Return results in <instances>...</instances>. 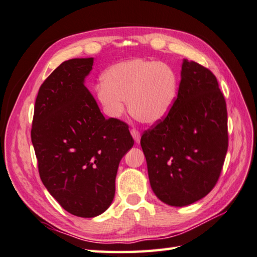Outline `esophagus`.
Returning <instances> with one entry per match:
<instances>
[{
  "label": "esophagus",
  "mask_w": 257,
  "mask_h": 257,
  "mask_svg": "<svg viewBox=\"0 0 257 257\" xmlns=\"http://www.w3.org/2000/svg\"><path fill=\"white\" fill-rule=\"evenodd\" d=\"M130 134H132L133 138L135 139V142H136L137 144L141 142V133L138 132V130L136 129H132V132H130Z\"/></svg>",
  "instance_id": "34e87169"
}]
</instances>
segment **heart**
Segmentation results:
<instances>
[{"label":"heart","instance_id":"obj_1","mask_svg":"<svg viewBox=\"0 0 257 257\" xmlns=\"http://www.w3.org/2000/svg\"><path fill=\"white\" fill-rule=\"evenodd\" d=\"M96 99L104 113L119 118L124 101L138 122L155 124L170 113L175 103L179 80L170 66L153 59L134 58L106 69Z\"/></svg>","mask_w":257,"mask_h":257}]
</instances>
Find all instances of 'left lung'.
Returning a JSON list of instances; mask_svg holds the SVG:
<instances>
[{
  "label": "left lung",
  "mask_w": 257,
  "mask_h": 257,
  "mask_svg": "<svg viewBox=\"0 0 257 257\" xmlns=\"http://www.w3.org/2000/svg\"><path fill=\"white\" fill-rule=\"evenodd\" d=\"M141 145L149 183L162 202L185 207L213 189L228 148L227 108L208 68L183 59L173 108L144 133Z\"/></svg>",
  "instance_id": "obj_1"
}]
</instances>
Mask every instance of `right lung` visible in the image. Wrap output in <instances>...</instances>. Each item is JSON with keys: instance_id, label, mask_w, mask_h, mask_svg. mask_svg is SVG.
<instances>
[{"instance_id": "obj_1", "label": "right lung", "mask_w": 257, "mask_h": 257, "mask_svg": "<svg viewBox=\"0 0 257 257\" xmlns=\"http://www.w3.org/2000/svg\"><path fill=\"white\" fill-rule=\"evenodd\" d=\"M93 62L66 60L46 78L31 129L44 185L66 211L82 218L111 206L119 163L134 146L128 125L105 119L84 84Z\"/></svg>"}]
</instances>
